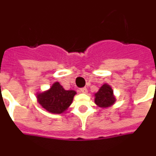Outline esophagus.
I'll return each mask as SVG.
<instances>
[{
  "mask_svg": "<svg viewBox=\"0 0 156 156\" xmlns=\"http://www.w3.org/2000/svg\"><path fill=\"white\" fill-rule=\"evenodd\" d=\"M80 92L83 94H86L87 92H88V90H87V89H86V88H82V89H80Z\"/></svg>",
  "mask_w": 156,
  "mask_h": 156,
  "instance_id": "obj_1",
  "label": "esophagus"
}]
</instances>
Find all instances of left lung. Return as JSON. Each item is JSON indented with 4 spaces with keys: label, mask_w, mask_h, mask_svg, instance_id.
Returning a JSON list of instances; mask_svg holds the SVG:
<instances>
[{
    "label": "left lung",
    "mask_w": 156,
    "mask_h": 156,
    "mask_svg": "<svg viewBox=\"0 0 156 156\" xmlns=\"http://www.w3.org/2000/svg\"><path fill=\"white\" fill-rule=\"evenodd\" d=\"M116 97L113 93L112 86L105 83L94 94V103L101 108H108L115 104Z\"/></svg>",
    "instance_id": "left-lung-1"
}]
</instances>
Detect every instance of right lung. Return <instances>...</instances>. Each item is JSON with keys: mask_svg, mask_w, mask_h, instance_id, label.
Returning a JSON list of instances; mask_svg holds the SVG:
<instances>
[{"mask_svg": "<svg viewBox=\"0 0 156 156\" xmlns=\"http://www.w3.org/2000/svg\"><path fill=\"white\" fill-rule=\"evenodd\" d=\"M76 94L75 90H66L59 82H55L49 89L37 93L36 98L38 103L47 112L53 114H62L73 103Z\"/></svg>", "mask_w": 156, "mask_h": 156, "instance_id": "add662e5", "label": "right lung"}]
</instances>
